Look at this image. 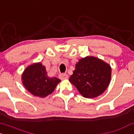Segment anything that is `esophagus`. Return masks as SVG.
I'll use <instances>...</instances> for the list:
<instances>
[{"instance_id":"esophagus-1","label":"esophagus","mask_w":134,"mask_h":134,"mask_svg":"<svg viewBox=\"0 0 134 134\" xmlns=\"http://www.w3.org/2000/svg\"><path fill=\"white\" fill-rule=\"evenodd\" d=\"M60 79H65L68 78V75L67 74H60L59 75Z\"/></svg>"}]
</instances>
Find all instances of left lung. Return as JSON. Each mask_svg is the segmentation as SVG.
Listing matches in <instances>:
<instances>
[{
    "label": "left lung",
    "mask_w": 134,
    "mask_h": 134,
    "mask_svg": "<svg viewBox=\"0 0 134 134\" xmlns=\"http://www.w3.org/2000/svg\"><path fill=\"white\" fill-rule=\"evenodd\" d=\"M69 81L85 98H95L107 89L111 77L110 65L93 57L79 60Z\"/></svg>",
    "instance_id": "left-lung-1"
}]
</instances>
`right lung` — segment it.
<instances>
[{
    "label": "right lung",
    "mask_w": 134,
    "mask_h": 134,
    "mask_svg": "<svg viewBox=\"0 0 134 134\" xmlns=\"http://www.w3.org/2000/svg\"><path fill=\"white\" fill-rule=\"evenodd\" d=\"M21 79L26 89L32 95L39 97H45L52 93L61 81L57 77H49L41 63H36L26 67Z\"/></svg>",
    "instance_id": "obj_1"
}]
</instances>
